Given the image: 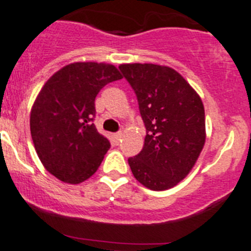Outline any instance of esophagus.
Masks as SVG:
<instances>
[{
  "instance_id": "1",
  "label": "esophagus",
  "mask_w": 251,
  "mask_h": 251,
  "mask_svg": "<svg viewBox=\"0 0 251 251\" xmlns=\"http://www.w3.org/2000/svg\"><path fill=\"white\" fill-rule=\"evenodd\" d=\"M121 136H123V132H116V134H113V139L116 141H119L120 139H121Z\"/></svg>"
}]
</instances>
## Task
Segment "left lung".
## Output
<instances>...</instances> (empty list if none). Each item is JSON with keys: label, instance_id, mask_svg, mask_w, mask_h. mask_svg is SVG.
<instances>
[{"label": "left lung", "instance_id": "left-lung-1", "mask_svg": "<svg viewBox=\"0 0 251 251\" xmlns=\"http://www.w3.org/2000/svg\"><path fill=\"white\" fill-rule=\"evenodd\" d=\"M147 128L143 150L127 159L134 177L152 191L172 188L189 173L206 140L200 96L178 72L156 64H121Z\"/></svg>", "mask_w": 251, "mask_h": 251}]
</instances>
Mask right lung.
<instances>
[{"mask_svg": "<svg viewBox=\"0 0 251 251\" xmlns=\"http://www.w3.org/2000/svg\"><path fill=\"white\" fill-rule=\"evenodd\" d=\"M113 65L73 63L53 74L30 115L35 150L47 171L77 184L96 173L111 144L96 128V96L121 79Z\"/></svg>", "mask_w": 251, "mask_h": 251, "instance_id": "right-lung-1", "label": "right lung"}]
</instances>
